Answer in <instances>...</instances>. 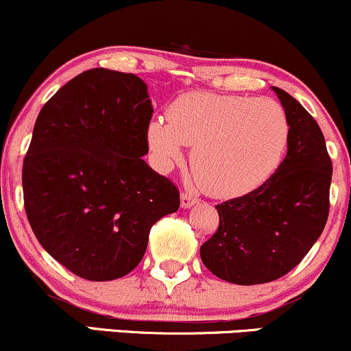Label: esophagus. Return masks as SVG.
Listing matches in <instances>:
<instances>
[{
	"instance_id": "1",
	"label": "esophagus",
	"mask_w": 351,
	"mask_h": 351,
	"mask_svg": "<svg viewBox=\"0 0 351 351\" xmlns=\"http://www.w3.org/2000/svg\"><path fill=\"white\" fill-rule=\"evenodd\" d=\"M194 204H197V197H194V196H191V194H188V193L181 194V208L189 209V208H193Z\"/></svg>"
}]
</instances>
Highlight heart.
<instances>
[{"instance_id": "heart-1", "label": "heart", "mask_w": 351, "mask_h": 351, "mask_svg": "<svg viewBox=\"0 0 351 351\" xmlns=\"http://www.w3.org/2000/svg\"><path fill=\"white\" fill-rule=\"evenodd\" d=\"M147 142L160 170L183 162L193 147L194 176L210 196L232 199L255 191L280 168L289 143V121L269 98L184 93L168 119L147 124Z\"/></svg>"}]
</instances>
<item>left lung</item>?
<instances>
[{
  "mask_svg": "<svg viewBox=\"0 0 351 351\" xmlns=\"http://www.w3.org/2000/svg\"><path fill=\"white\" fill-rule=\"evenodd\" d=\"M289 121L288 154L267 183L217 204L219 229L201 247L210 273L261 285L289 273L317 242L328 217L332 160L314 117L273 86Z\"/></svg>",
  "mask_w": 351,
  "mask_h": 351,
  "instance_id": "obj_1",
  "label": "left lung"
}]
</instances>
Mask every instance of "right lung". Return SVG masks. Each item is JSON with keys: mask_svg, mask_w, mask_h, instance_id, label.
Wrapping results in <instances>:
<instances>
[{"mask_svg": "<svg viewBox=\"0 0 351 351\" xmlns=\"http://www.w3.org/2000/svg\"><path fill=\"white\" fill-rule=\"evenodd\" d=\"M154 106L137 75L93 69L40 109L23 165L24 208L45 252L90 281L141 263L152 226L180 208L154 171L147 124Z\"/></svg>", "mask_w": 351, "mask_h": 351, "instance_id": "right-lung-1", "label": "right lung"}]
</instances>
